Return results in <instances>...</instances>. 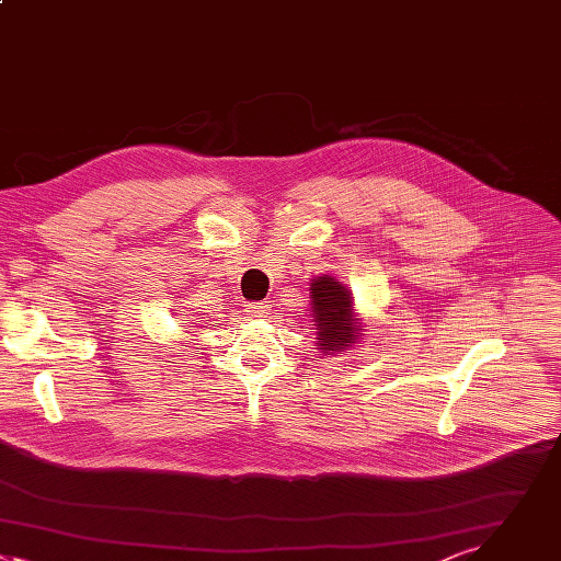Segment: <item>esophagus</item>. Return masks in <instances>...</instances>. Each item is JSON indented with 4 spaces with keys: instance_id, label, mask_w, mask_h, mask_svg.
<instances>
[{
    "instance_id": "1",
    "label": "esophagus",
    "mask_w": 561,
    "mask_h": 561,
    "mask_svg": "<svg viewBox=\"0 0 561 561\" xmlns=\"http://www.w3.org/2000/svg\"><path fill=\"white\" fill-rule=\"evenodd\" d=\"M245 311L252 316V318H265L270 313V305L267 302H248L245 305Z\"/></svg>"
}]
</instances>
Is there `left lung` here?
<instances>
[{"label":"left lung","instance_id":"1","mask_svg":"<svg viewBox=\"0 0 561 561\" xmlns=\"http://www.w3.org/2000/svg\"><path fill=\"white\" fill-rule=\"evenodd\" d=\"M309 316L316 324V350L324 356L345 352L358 343L360 320L354 311L352 291L333 276H316L309 285Z\"/></svg>","mask_w":561,"mask_h":561}]
</instances>
